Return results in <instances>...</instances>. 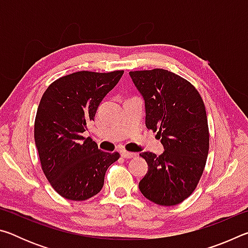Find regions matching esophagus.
Segmentation results:
<instances>
[{
	"mask_svg": "<svg viewBox=\"0 0 248 248\" xmlns=\"http://www.w3.org/2000/svg\"><path fill=\"white\" fill-rule=\"evenodd\" d=\"M121 156H123L124 158H132V157H136L137 154L131 153V152H127V151H123V152H121Z\"/></svg>",
	"mask_w": 248,
	"mask_h": 248,
	"instance_id": "esophagus-1",
	"label": "esophagus"
}]
</instances>
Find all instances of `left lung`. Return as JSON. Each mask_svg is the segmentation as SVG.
I'll list each match as a JSON object with an SVG mask.
<instances>
[{"label":"left lung","mask_w":248,"mask_h":248,"mask_svg":"<svg viewBox=\"0 0 248 248\" xmlns=\"http://www.w3.org/2000/svg\"><path fill=\"white\" fill-rule=\"evenodd\" d=\"M144 99L145 125L157 132L164 152H143L148 171L139 183L146 199L175 205L196 189L207 162L209 129L204 104L194 85L163 69L129 72Z\"/></svg>","instance_id":"left-lung-1"}]
</instances>
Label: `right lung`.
<instances>
[{"label": "right lung", "instance_id": "obj_1", "mask_svg": "<svg viewBox=\"0 0 248 248\" xmlns=\"http://www.w3.org/2000/svg\"><path fill=\"white\" fill-rule=\"evenodd\" d=\"M123 74L79 71L58 78L41 97L35 143L46 177L63 198L83 201L97 195L107 169L119 158L118 152L99 150L83 132Z\"/></svg>", "mask_w": 248, "mask_h": 248}]
</instances>
